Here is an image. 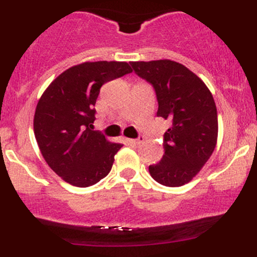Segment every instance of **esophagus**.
<instances>
[{
	"label": "esophagus",
	"instance_id": "1",
	"mask_svg": "<svg viewBox=\"0 0 257 257\" xmlns=\"http://www.w3.org/2000/svg\"><path fill=\"white\" fill-rule=\"evenodd\" d=\"M144 141V137L143 136H139L137 139H126L129 144H139Z\"/></svg>",
	"mask_w": 257,
	"mask_h": 257
}]
</instances>
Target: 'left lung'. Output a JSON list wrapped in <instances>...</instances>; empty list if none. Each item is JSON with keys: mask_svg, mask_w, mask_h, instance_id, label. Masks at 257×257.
Listing matches in <instances>:
<instances>
[{"mask_svg": "<svg viewBox=\"0 0 257 257\" xmlns=\"http://www.w3.org/2000/svg\"><path fill=\"white\" fill-rule=\"evenodd\" d=\"M131 66L154 88L157 116L172 121L163 137L164 155L158 164L149 165L150 175L162 185H184L200 172L216 145L212 94L203 80L178 62H131Z\"/></svg>", "mask_w": 257, "mask_h": 257, "instance_id": "left-lung-1", "label": "left lung"}]
</instances>
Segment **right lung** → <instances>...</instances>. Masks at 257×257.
Segmentation results:
<instances>
[{
    "label": "right lung",
    "instance_id": "right-lung-1",
    "mask_svg": "<svg viewBox=\"0 0 257 257\" xmlns=\"http://www.w3.org/2000/svg\"><path fill=\"white\" fill-rule=\"evenodd\" d=\"M128 73L126 62H85L59 74L41 97L36 141L49 168L71 185L87 188L109 174L123 145L94 131V105L104 83Z\"/></svg>",
    "mask_w": 257,
    "mask_h": 257
}]
</instances>
